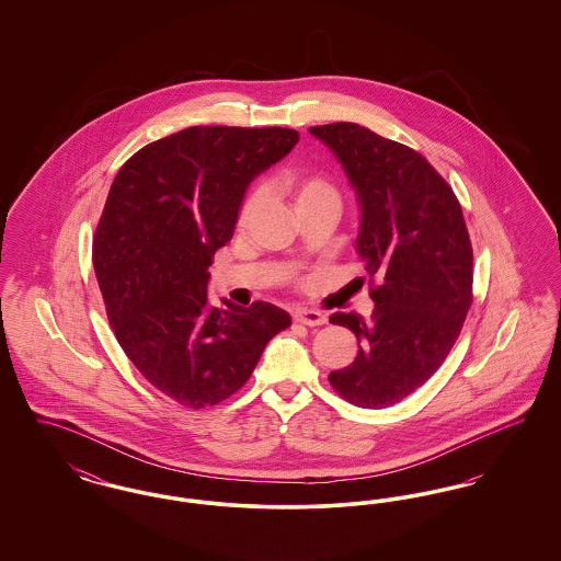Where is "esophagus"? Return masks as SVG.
<instances>
[{
  "instance_id": "1",
  "label": "esophagus",
  "mask_w": 561,
  "mask_h": 561,
  "mask_svg": "<svg viewBox=\"0 0 561 561\" xmlns=\"http://www.w3.org/2000/svg\"><path fill=\"white\" fill-rule=\"evenodd\" d=\"M294 321H298L302 325H309V328H316V325H323L328 318H325V313L316 311V309H305V311L294 313Z\"/></svg>"
}]
</instances>
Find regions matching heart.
Wrapping results in <instances>:
<instances>
[{
  "mask_svg": "<svg viewBox=\"0 0 561 561\" xmlns=\"http://www.w3.org/2000/svg\"><path fill=\"white\" fill-rule=\"evenodd\" d=\"M293 195L296 210L309 204H320V202H339L336 187L320 174H305L293 179ZM263 204V188H252L241 202L240 213H238V225L245 227L252 216L259 213Z\"/></svg>",
  "mask_w": 561,
  "mask_h": 561,
  "instance_id": "heart-1",
  "label": "heart"
}]
</instances>
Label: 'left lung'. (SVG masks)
Here are the masks:
<instances>
[{
    "label": "left lung",
    "instance_id": "obj_1",
    "mask_svg": "<svg viewBox=\"0 0 561 561\" xmlns=\"http://www.w3.org/2000/svg\"><path fill=\"white\" fill-rule=\"evenodd\" d=\"M309 133L347 172L362 208L357 252L374 313H334L359 343L353 364L330 373L359 408H387L423 387L454 347L473 302V248L453 187L419 151L359 124Z\"/></svg>",
    "mask_w": 561,
    "mask_h": 561
}]
</instances>
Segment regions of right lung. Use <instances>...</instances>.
Instances as JSON below:
<instances>
[{
  "instance_id": "1",
  "label": "right lung",
  "mask_w": 561,
  "mask_h": 561,
  "mask_svg": "<svg viewBox=\"0 0 561 561\" xmlns=\"http://www.w3.org/2000/svg\"><path fill=\"white\" fill-rule=\"evenodd\" d=\"M290 128L193 126L149 142L108 191L92 261L124 353L165 398L216 405L240 391L290 316L256 300L208 305V267L256 174L298 142Z\"/></svg>"
}]
</instances>
